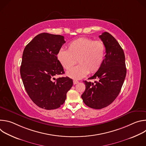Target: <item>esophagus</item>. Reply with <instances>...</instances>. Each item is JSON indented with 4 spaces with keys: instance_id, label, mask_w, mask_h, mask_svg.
<instances>
[{
    "instance_id": "esophagus-1",
    "label": "esophagus",
    "mask_w": 146,
    "mask_h": 146,
    "mask_svg": "<svg viewBox=\"0 0 146 146\" xmlns=\"http://www.w3.org/2000/svg\"><path fill=\"white\" fill-rule=\"evenodd\" d=\"M78 82V81H77V80H73V84H77Z\"/></svg>"
}]
</instances>
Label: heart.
Listing matches in <instances>:
<instances>
[{
  "mask_svg": "<svg viewBox=\"0 0 146 146\" xmlns=\"http://www.w3.org/2000/svg\"><path fill=\"white\" fill-rule=\"evenodd\" d=\"M106 54V47L102 41L81 37L68 44V50L60 49L56 58L64 69L69 70L76 64H79L67 72L66 75L80 79L90 73L98 72L101 68Z\"/></svg>",
  "mask_w": 146,
  "mask_h": 146,
  "instance_id": "1",
  "label": "heart"
}]
</instances>
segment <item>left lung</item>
Returning a JSON list of instances; mask_svg holds the SVG:
<instances>
[{"label":"left lung","mask_w":146,"mask_h":146,"mask_svg":"<svg viewBox=\"0 0 146 146\" xmlns=\"http://www.w3.org/2000/svg\"><path fill=\"white\" fill-rule=\"evenodd\" d=\"M99 37L106 47L105 58L100 69L89 78L96 81H83L86 90L81 95L86 105L95 109L105 108L116 99L127 74L125 54L116 39L106 32Z\"/></svg>","instance_id":"1"}]
</instances>
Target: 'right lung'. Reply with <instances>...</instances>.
<instances>
[{
    "instance_id": "1",
    "label": "right lung",
    "mask_w": 146,
    "mask_h": 146,
    "mask_svg": "<svg viewBox=\"0 0 146 146\" xmlns=\"http://www.w3.org/2000/svg\"><path fill=\"white\" fill-rule=\"evenodd\" d=\"M65 43L63 36L42 33L24 48L21 77L29 96L40 108L53 110L60 107L73 86L72 79L68 77L54 78L65 73L56 58Z\"/></svg>"
}]
</instances>
